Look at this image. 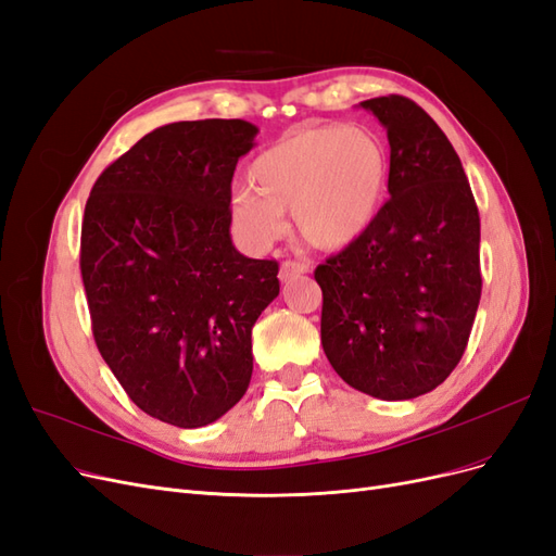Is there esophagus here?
<instances>
[{"label": "esophagus", "mask_w": 556, "mask_h": 556, "mask_svg": "<svg viewBox=\"0 0 556 556\" xmlns=\"http://www.w3.org/2000/svg\"><path fill=\"white\" fill-rule=\"evenodd\" d=\"M306 271V266L304 264H299V262H294V260H285L282 264H280V280L282 282H290L292 278H296V276H301Z\"/></svg>", "instance_id": "1"}]
</instances>
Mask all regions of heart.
Wrapping results in <instances>:
<instances>
[{
  "instance_id": "1",
  "label": "heart",
  "mask_w": 556,
  "mask_h": 556,
  "mask_svg": "<svg viewBox=\"0 0 556 556\" xmlns=\"http://www.w3.org/2000/svg\"><path fill=\"white\" fill-rule=\"evenodd\" d=\"M252 188L231 199V220L252 248H266L292 213L296 237L319 252L362 239L390 185V153L366 127L323 125L285 134L250 164Z\"/></svg>"
}]
</instances>
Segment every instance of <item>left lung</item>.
Wrapping results in <instances>:
<instances>
[{"instance_id":"left-lung-1","label":"left lung","mask_w":556,"mask_h":556,"mask_svg":"<svg viewBox=\"0 0 556 556\" xmlns=\"http://www.w3.org/2000/svg\"><path fill=\"white\" fill-rule=\"evenodd\" d=\"M387 129L390 201L315 268L323 348L350 387L382 401L435 390L459 364L480 304V215L459 155L427 111L390 94L359 104Z\"/></svg>"}]
</instances>
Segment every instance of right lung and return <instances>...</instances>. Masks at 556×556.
I'll use <instances>...</instances> for the list:
<instances>
[{
  "instance_id": "1",
  "label": "right lung",
  "mask_w": 556,
  "mask_h": 556,
  "mask_svg": "<svg viewBox=\"0 0 556 556\" xmlns=\"http://www.w3.org/2000/svg\"><path fill=\"white\" fill-rule=\"evenodd\" d=\"M245 121L157 127L97 178L80 231L94 343L150 417L197 429L252 376V327L280 292L278 262L231 243V178Z\"/></svg>"
}]
</instances>
